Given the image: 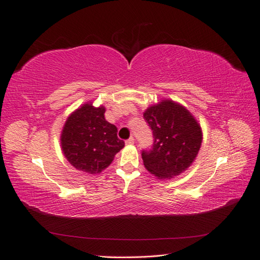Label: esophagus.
I'll return each mask as SVG.
<instances>
[{
  "instance_id": "1",
  "label": "esophagus",
  "mask_w": 260,
  "mask_h": 260,
  "mask_svg": "<svg viewBox=\"0 0 260 260\" xmlns=\"http://www.w3.org/2000/svg\"><path fill=\"white\" fill-rule=\"evenodd\" d=\"M125 144H127V145H133V144H135V139L131 137L129 140L125 141Z\"/></svg>"
}]
</instances>
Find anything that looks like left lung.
I'll return each instance as SVG.
<instances>
[{
	"label": "left lung",
	"mask_w": 260,
	"mask_h": 260,
	"mask_svg": "<svg viewBox=\"0 0 260 260\" xmlns=\"http://www.w3.org/2000/svg\"><path fill=\"white\" fill-rule=\"evenodd\" d=\"M143 116L154 135L153 148L142 153L146 170L159 180L172 179L187 170L203 142L198 119L185 106L171 99L148 106Z\"/></svg>",
	"instance_id": "1"
}]
</instances>
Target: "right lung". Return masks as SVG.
<instances>
[{
  "mask_svg": "<svg viewBox=\"0 0 260 260\" xmlns=\"http://www.w3.org/2000/svg\"><path fill=\"white\" fill-rule=\"evenodd\" d=\"M105 106L86 102L70 114L60 133L61 152L73 167L89 175L106 169L124 146L117 127L105 119Z\"/></svg>",
  "mask_w": 260,
  "mask_h": 260,
  "instance_id": "right-lung-1",
  "label": "right lung"
}]
</instances>
